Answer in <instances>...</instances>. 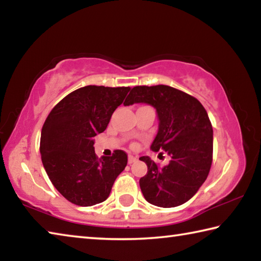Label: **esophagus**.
<instances>
[{
	"instance_id": "1",
	"label": "esophagus",
	"mask_w": 261,
	"mask_h": 261,
	"mask_svg": "<svg viewBox=\"0 0 261 261\" xmlns=\"http://www.w3.org/2000/svg\"><path fill=\"white\" fill-rule=\"evenodd\" d=\"M137 161V158L136 156H134V155H129V159H127V162H129V165H131V163H134V162H136Z\"/></svg>"
}]
</instances>
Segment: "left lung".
I'll use <instances>...</instances> for the list:
<instances>
[{
  "label": "left lung",
  "mask_w": 261,
  "mask_h": 261,
  "mask_svg": "<svg viewBox=\"0 0 261 261\" xmlns=\"http://www.w3.org/2000/svg\"><path fill=\"white\" fill-rule=\"evenodd\" d=\"M145 102L156 109L159 130L151 148L170 155L160 167L148 156L139 160L147 173L139 179L145 199L163 208L184 204L197 193L213 161V127L208 115L194 96L167 85L135 86L125 106ZM161 152V153H163Z\"/></svg>",
  "instance_id": "1"
}]
</instances>
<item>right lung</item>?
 Listing matches in <instances>:
<instances>
[{"label": "right lung", "instance_id": "right-lung-1", "mask_svg": "<svg viewBox=\"0 0 261 261\" xmlns=\"http://www.w3.org/2000/svg\"><path fill=\"white\" fill-rule=\"evenodd\" d=\"M129 91L130 87H81L62 99L43 123V167L57 191L74 205L105 201L124 170L126 153L115 149L112 156L98 158L93 137L106 130Z\"/></svg>", "mask_w": 261, "mask_h": 261}]
</instances>
